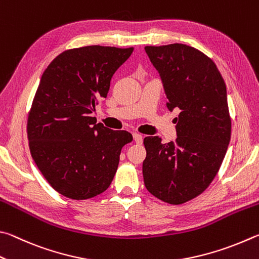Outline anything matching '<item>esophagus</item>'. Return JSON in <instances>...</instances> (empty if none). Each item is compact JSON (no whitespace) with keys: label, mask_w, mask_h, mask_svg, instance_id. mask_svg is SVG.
<instances>
[{"label":"esophagus","mask_w":259,"mask_h":259,"mask_svg":"<svg viewBox=\"0 0 259 259\" xmlns=\"http://www.w3.org/2000/svg\"><path fill=\"white\" fill-rule=\"evenodd\" d=\"M133 138H134V141L137 142L138 144H141V143L143 142V137H142L141 134L134 133V134H133Z\"/></svg>","instance_id":"obj_1"}]
</instances>
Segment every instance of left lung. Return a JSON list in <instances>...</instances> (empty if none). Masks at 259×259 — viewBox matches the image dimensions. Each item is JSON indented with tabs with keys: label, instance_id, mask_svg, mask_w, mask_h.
I'll return each instance as SVG.
<instances>
[{
	"label": "left lung",
	"instance_id": "left-lung-1",
	"mask_svg": "<svg viewBox=\"0 0 259 259\" xmlns=\"http://www.w3.org/2000/svg\"><path fill=\"white\" fill-rule=\"evenodd\" d=\"M144 50L160 75L167 108L180 111L175 142L144 138V185L161 201L181 205L209 187L228 150L231 117L225 81L214 61L189 45Z\"/></svg>",
	"mask_w": 259,
	"mask_h": 259
}]
</instances>
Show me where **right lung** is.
<instances>
[{"label": "right lung", "instance_id": "add662e5", "mask_svg": "<svg viewBox=\"0 0 259 259\" xmlns=\"http://www.w3.org/2000/svg\"><path fill=\"white\" fill-rule=\"evenodd\" d=\"M133 50L100 45L66 50L40 77L27 137L36 166L62 196L85 200L106 191L121 148L133 141L127 131L110 130L91 117Z\"/></svg>", "mask_w": 259, "mask_h": 259}]
</instances>
